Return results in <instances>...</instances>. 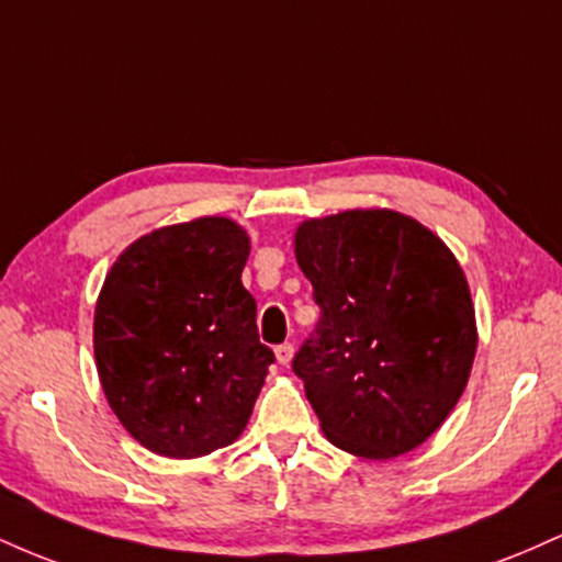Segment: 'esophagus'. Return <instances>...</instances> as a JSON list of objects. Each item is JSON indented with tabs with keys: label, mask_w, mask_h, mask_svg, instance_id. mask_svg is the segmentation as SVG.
<instances>
[{
	"label": "esophagus",
	"mask_w": 562,
	"mask_h": 562,
	"mask_svg": "<svg viewBox=\"0 0 562 562\" xmlns=\"http://www.w3.org/2000/svg\"><path fill=\"white\" fill-rule=\"evenodd\" d=\"M274 357H277V362H280L282 367L290 364V359H293V344L277 346V348H274Z\"/></svg>",
	"instance_id": "obj_1"
}]
</instances>
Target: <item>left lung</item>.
<instances>
[{"mask_svg": "<svg viewBox=\"0 0 562 562\" xmlns=\"http://www.w3.org/2000/svg\"><path fill=\"white\" fill-rule=\"evenodd\" d=\"M295 261L319 322L293 372L322 434L364 460L420 447L460 402L479 346L454 254L412 216L353 209L303 222Z\"/></svg>", "mask_w": 562, "mask_h": 562, "instance_id": "left-lung-1", "label": "left lung"}]
</instances>
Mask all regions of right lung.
<instances>
[{"label":"right lung","mask_w":562,"mask_h":562,"mask_svg":"<svg viewBox=\"0 0 562 562\" xmlns=\"http://www.w3.org/2000/svg\"><path fill=\"white\" fill-rule=\"evenodd\" d=\"M250 240L200 216L134 240L102 282L94 359L121 425L145 449L192 460L229 447L274 362L243 288Z\"/></svg>","instance_id":"right-lung-1"}]
</instances>
